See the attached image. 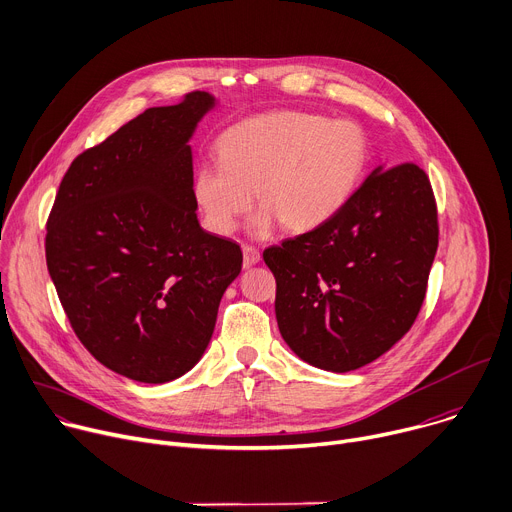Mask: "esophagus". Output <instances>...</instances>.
I'll list each match as a JSON object with an SVG mask.
<instances>
[{
	"mask_svg": "<svg viewBox=\"0 0 512 512\" xmlns=\"http://www.w3.org/2000/svg\"><path fill=\"white\" fill-rule=\"evenodd\" d=\"M242 252H244V266H254V264H258L260 258H262L260 252H258L256 248H252V246H244Z\"/></svg>",
	"mask_w": 512,
	"mask_h": 512,
	"instance_id": "esophagus-1",
	"label": "esophagus"
}]
</instances>
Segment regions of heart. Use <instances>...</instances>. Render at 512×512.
Returning a JSON list of instances; mask_svg holds the SVG:
<instances>
[{"label": "heart", "instance_id": "heart-1", "mask_svg": "<svg viewBox=\"0 0 512 512\" xmlns=\"http://www.w3.org/2000/svg\"><path fill=\"white\" fill-rule=\"evenodd\" d=\"M367 161V135L353 121L302 111L264 113L220 135L218 161L197 167L193 197L214 234L230 236L252 210L254 195L262 208L252 226L258 236L278 222L302 234L347 206Z\"/></svg>", "mask_w": 512, "mask_h": 512}]
</instances>
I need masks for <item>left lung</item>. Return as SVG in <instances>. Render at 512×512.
I'll return each mask as SVG.
<instances>
[{
  "label": "left lung",
  "instance_id": "1",
  "mask_svg": "<svg viewBox=\"0 0 512 512\" xmlns=\"http://www.w3.org/2000/svg\"><path fill=\"white\" fill-rule=\"evenodd\" d=\"M436 250L426 171L414 163L373 169L333 220L264 250L282 339L333 373L375 361L412 329Z\"/></svg>",
  "mask_w": 512,
  "mask_h": 512
}]
</instances>
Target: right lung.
<instances>
[{
	"mask_svg": "<svg viewBox=\"0 0 512 512\" xmlns=\"http://www.w3.org/2000/svg\"><path fill=\"white\" fill-rule=\"evenodd\" d=\"M210 92L153 107L68 167L46 226V264L90 355L141 383L187 373L242 270L236 242L197 222L189 139Z\"/></svg>",
	"mask_w": 512,
	"mask_h": 512,
	"instance_id": "add662e5",
	"label": "right lung"
}]
</instances>
